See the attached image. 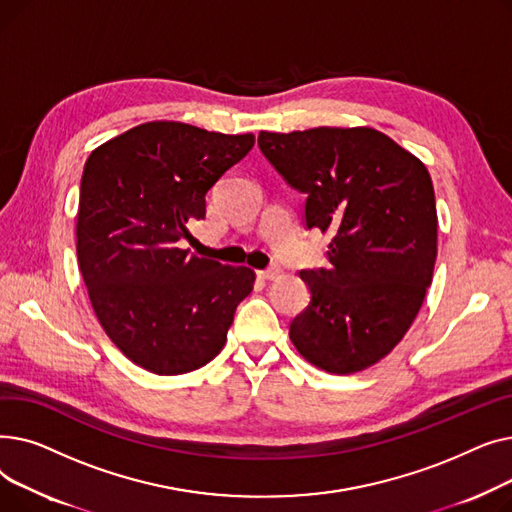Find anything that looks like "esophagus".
<instances>
[{
  "mask_svg": "<svg viewBox=\"0 0 512 512\" xmlns=\"http://www.w3.org/2000/svg\"><path fill=\"white\" fill-rule=\"evenodd\" d=\"M257 276L261 280H276V278L282 276V270H280V267H267V270H259Z\"/></svg>",
  "mask_w": 512,
  "mask_h": 512,
  "instance_id": "34e87169",
  "label": "esophagus"
}]
</instances>
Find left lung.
<instances>
[{
    "mask_svg": "<svg viewBox=\"0 0 512 512\" xmlns=\"http://www.w3.org/2000/svg\"><path fill=\"white\" fill-rule=\"evenodd\" d=\"M257 143L307 195V228L332 236L326 270L301 272L311 303L292 319L290 340L317 369L363 371L405 338L432 284V176L419 157L369 126L261 130Z\"/></svg>",
    "mask_w": 512,
    "mask_h": 512,
    "instance_id": "1",
    "label": "left lung"
}]
</instances>
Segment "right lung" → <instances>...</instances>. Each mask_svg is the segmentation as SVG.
<instances>
[{"label":"right lung","mask_w":512,"mask_h":512,"mask_svg":"<svg viewBox=\"0 0 512 512\" xmlns=\"http://www.w3.org/2000/svg\"><path fill=\"white\" fill-rule=\"evenodd\" d=\"M255 143L251 132L145 122L89 155L76 213V255L93 311L124 357L157 375L207 365L226 344L247 265L180 249L205 195Z\"/></svg>","instance_id":"1"}]
</instances>
